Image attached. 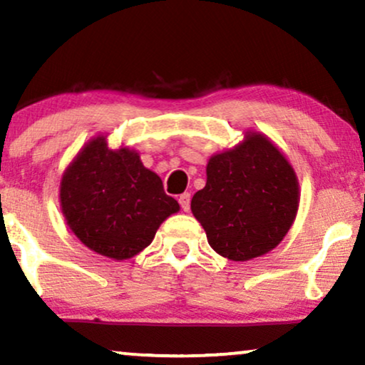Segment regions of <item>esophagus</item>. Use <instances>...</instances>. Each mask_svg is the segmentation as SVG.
<instances>
[{"instance_id":"obj_1","label":"esophagus","mask_w":365,"mask_h":365,"mask_svg":"<svg viewBox=\"0 0 365 365\" xmlns=\"http://www.w3.org/2000/svg\"><path fill=\"white\" fill-rule=\"evenodd\" d=\"M179 204H181V209L182 211H189L191 209V194L189 192H184L179 196Z\"/></svg>"}]
</instances>
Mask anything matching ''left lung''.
<instances>
[{
    "instance_id": "8db88e82",
    "label": "left lung",
    "mask_w": 365,
    "mask_h": 365,
    "mask_svg": "<svg viewBox=\"0 0 365 365\" xmlns=\"http://www.w3.org/2000/svg\"><path fill=\"white\" fill-rule=\"evenodd\" d=\"M207 182L191 209L207 242L221 256L249 261L277 246L299 204L296 174L282 153L261 134L209 159Z\"/></svg>"
}]
</instances>
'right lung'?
Segmentation results:
<instances>
[{
    "label": "right lung",
    "mask_w": 365,
    "mask_h": 365,
    "mask_svg": "<svg viewBox=\"0 0 365 365\" xmlns=\"http://www.w3.org/2000/svg\"><path fill=\"white\" fill-rule=\"evenodd\" d=\"M59 197L79 241L118 261L148 247L164 219L179 211L138 153L111 151L103 136L86 144L66 169Z\"/></svg>",
    "instance_id": "obj_1"
}]
</instances>
